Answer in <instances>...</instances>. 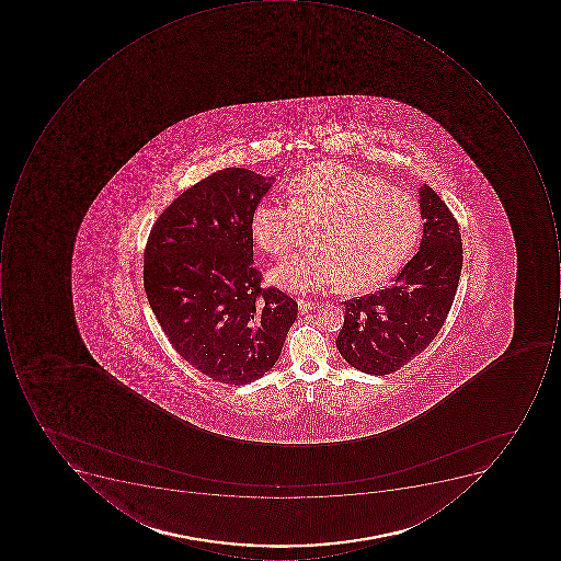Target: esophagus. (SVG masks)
Listing matches in <instances>:
<instances>
[{"label": "esophagus", "instance_id": "obj_1", "mask_svg": "<svg viewBox=\"0 0 561 561\" xmlns=\"http://www.w3.org/2000/svg\"><path fill=\"white\" fill-rule=\"evenodd\" d=\"M298 308H300L301 313H307V311L316 310L317 304L316 301L304 300V298H300V300H298Z\"/></svg>", "mask_w": 561, "mask_h": 561}]
</instances>
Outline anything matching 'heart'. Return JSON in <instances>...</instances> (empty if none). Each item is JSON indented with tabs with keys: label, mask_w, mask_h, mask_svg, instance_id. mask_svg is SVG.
Listing matches in <instances>:
<instances>
[{
	"label": "heart",
	"mask_w": 561,
	"mask_h": 561,
	"mask_svg": "<svg viewBox=\"0 0 561 561\" xmlns=\"http://www.w3.org/2000/svg\"><path fill=\"white\" fill-rule=\"evenodd\" d=\"M291 202L263 198L251 229L267 253L283 256L313 228V245L286 257L272 278L291 291L339 285L366 291L385 283L413 253L423 228L420 202L342 163H322L289 183Z\"/></svg>",
	"instance_id": "1"
}]
</instances>
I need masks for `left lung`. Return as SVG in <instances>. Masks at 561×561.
<instances>
[{
	"mask_svg": "<svg viewBox=\"0 0 561 561\" xmlns=\"http://www.w3.org/2000/svg\"><path fill=\"white\" fill-rule=\"evenodd\" d=\"M423 238L389 288L344 301L337 344L355 369L385 376L422 354L444 327L461 273L457 219L428 185L420 191Z\"/></svg>",
	"mask_w": 561,
	"mask_h": 561,
	"instance_id": "left-lung-1",
	"label": "left lung"
}]
</instances>
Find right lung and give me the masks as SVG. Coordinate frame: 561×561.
Returning <instances> with one entry per match:
<instances>
[{
  "label": "right lung",
  "instance_id": "1",
  "mask_svg": "<svg viewBox=\"0 0 561 561\" xmlns=\"http://www.w3.org/2000/svg\"><path fill=\"white\" fill-rule=\"evenodd\" d=\"M273 176L224 169L180 194L154 220L145 248L148 304L172 347L222 385L272 369L298 304L261 286L253 264L254 207Z\"/></svg>",
  "mask_w": 561,
  "mask_h": 561
}]
</instances>
